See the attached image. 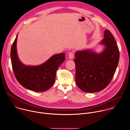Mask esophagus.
I'll return each mask as SVG.
<instances>
[{"label":"esophagus","instance_id":"obj_1","mask_svg":"<svg viewBox=\"0 0 130 130\" xmlns=\"http://www.w3.org/2000/svg\"><path fill=\"white\" fill-rule=\"evenodd\" d=\"M68 57L70 59H71L72 58H73L74 57V54L72 52H70L68 54Z\"/></svg>","mask_w":130,"mask_h":130}]
</instances>
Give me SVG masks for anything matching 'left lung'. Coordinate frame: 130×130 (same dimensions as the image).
Masks as SVG:
<instances>
[{"instance_id":"8db88e82","label":"left lung","mask_w":130,"mask_h":130,"mask_svg":"<svg viewBox=\"0 0 130 130\" xmlns=\"http://www.w3.org/2000/svg\"><path fill=\"white\" fill-rule=\"evenodd\" d=\"M101 43L104 51L96 54L91 50L75 54V81L78 88L85 92H96L105 89L114 74L119 59V52L113 35L109 30L104 32Z\"/></svg>"}]
</instances>
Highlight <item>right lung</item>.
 Instances as JSON below:
<instances>
[{
  "label": "right lung",
  "mask_w": 130,
  "mask_h": 130,
  "mask_svg": "<svg viewBox=\"0 0 130 130\" xmlns=\"http://www.w3.org/2000/svg\"><path fill=\"white\" fill-rule=\"evenodd\" d=\"M17 35L11 50L12 68L17 81L24 88L36 92L47 90L54 84L56 72L65 60V53L53 56L45 63L32 66L22 64L17 53Z\"/></svg>",
  "instance_id": "1"
}]
</instances>
